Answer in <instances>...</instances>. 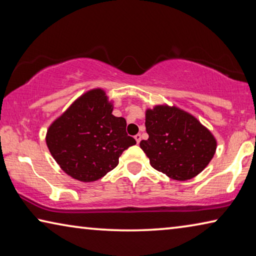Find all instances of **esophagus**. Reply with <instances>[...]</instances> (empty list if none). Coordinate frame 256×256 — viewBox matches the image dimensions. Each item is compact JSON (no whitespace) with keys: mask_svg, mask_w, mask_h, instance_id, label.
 Returning a JSON list of instances; mask_svg holds the SVG:
<instances>
[{"mask_svg":"<svg viewBox=\"0 0 256 256\" xmlns=\"http://www.w3.org/2000/svg\"><path fill=\"white\" fill-rule=\"evenodd\" d=\"M134 138H136V144H140V141H141V134H136V136H134Z\"/></svg>","mask_w":256,"mask_h":256,"instance_id":"esophagus-1","label":"esophagus"}]
</instances>
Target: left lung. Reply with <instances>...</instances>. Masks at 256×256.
<instances>
[{"label": "left lung", "mask_w": 256, "mask_h": 256, "mask_svg": "<svg viewBox=\"0 0 256 256\" xmlns=\"http://www.w3.org/2000/svg\"><path fill=\"white\" fill-rule=\"evenodd\" d=\"M148 140L141 149L156 170L175 180L196 177L209 164L216 140L196 118L176 106L156 105L146 110Z\"/></svg>", "instance_id": "1"}]
</instances>
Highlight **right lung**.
I'll return each mask as SVG.
<instances>
[{
	"label": "right lung",
	"instance_id": "1",
	"mask_svg": "<svg viewBox=\"0 0 256 256\" xmlns=\"http://www.w3.org/2000/svg\"><path fill=\"white\" fill-rule=\"evenodd\" d=\"M112 102L102 88L82 94L50 125L46 144L60 170L84 183L100 180L136 144L126 120L112 115Z\"/></svg>",
	"mask_w": 256,
	"mask_h": 256
}]
</instances>
